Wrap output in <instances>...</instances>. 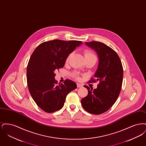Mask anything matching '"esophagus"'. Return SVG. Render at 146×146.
I'll return each instance as SVG.
<instances>
[{
  "label": "esophagus",
  "mask_w": 146,
  "mask_h": 146,
  "mask_svg": "<svg viewBox=\"0 0 146 146\" xmlns=\"http://www.w3.org/2000/svg\"><path fill=\"white\" fill-rule=\"evenodd\" d=\"M77 87L78 88H82L83 87V85L81 84L77 83Z\"/></svg>",
  "instance_id": "esophagus-1"
}]
</instances>
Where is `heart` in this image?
Segmentation results:
<instances>
[{
    "mask_svg": "<svg viewBox=\"0 0 146 146\" xmlns=\"http://www.w3.org/2000/svg\"><path fill=\"white\" fill-rule=\"evenodd\" d=\"M71 55H72V54H70V55L67 56V57L66 58V62H68ZM84 56H85V59L90 58H96L95 56L93 54V52L89 50H86L84 51ZM74 76H76L77 78H78V77L77 76L76 74H74Z\"/></svg>",
    "mask_w": 146,
    "mask_h": 146,
    "instance_id": "obj_1",
    "label": "heart"
}]
</instances>
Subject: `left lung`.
<instances>
[{
    "label": "left lung",
    "instance_id": "left-lung-1",
    "mask_svg": "<svg viewBox=\"0 0 146 146\" xmlns=\"http://www.w3.org/2000/svg\"><path fill=\"white\" fill-rule=\"evenodd\" d=\"M94 49L98 56L99 62L95 72L96 80L98 81L97 89H93L84 85L88 94L82 99L81 103L86 111L94 114H100L107 111L117 101L120 92L123 78V69L121 61L116 52L101 42H85Z\"/></svg>",
    "mask_w": 146,
    "mask_h": 146
}]
</instances>
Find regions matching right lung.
<instances>
[{"instance_id":"1","label":"right lung","mask_w":146,"mask_h":146,"mask_svg":"<svg viewBox=\"0 0 146 146\" xmlns=\"http://www.w3.org/2000/svg\"><path fill=\"white\" fill-rule=\"evenodd\" d=\"M82 43L58 39L44 42L32 54L27 68V85L31 96L42 111L60 110L67 95L76 89V83L69 79L57 84L54 72L64 67L67 56Z\"/></svg>"}]
</instances>
